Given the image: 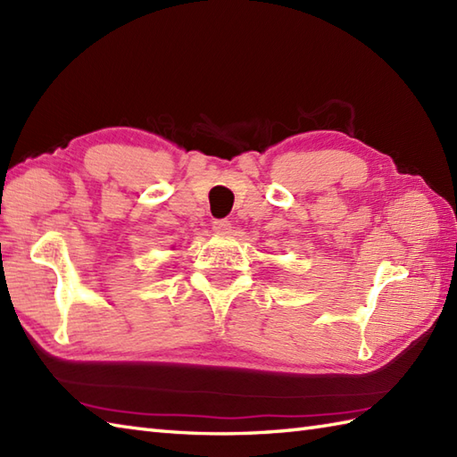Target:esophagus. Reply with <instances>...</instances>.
<instances>
[{
  "label": "esophagus",
  "instance_id": "34e87169",
  "mask_svg": "<svg viewBox=\"0 0 457 457\" xmlns=\"http://www.w3.org/2000/svg\"><path fill=\"white\" fill-rule=\"evenodd\" d=\"M212 228H213V231H216V234H229L231 223L228 220H216L212 223Z\"/></svg>",
  "mask_w": 457,
  "mask_h": 457
}]
</instances>
